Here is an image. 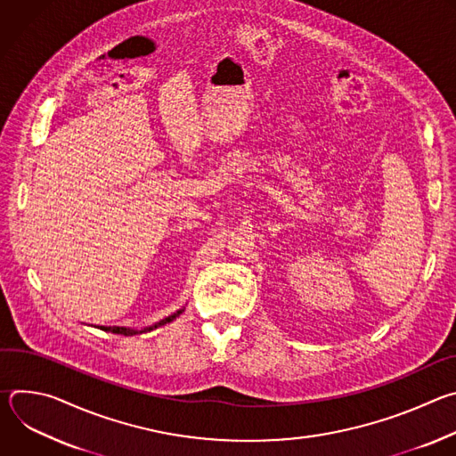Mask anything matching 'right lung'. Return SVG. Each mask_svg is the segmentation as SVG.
Wrapping results in <instances>:
<instances>
[{
    "label": "right lung",
    "instance_id": "right-lung-1",
    "mask_svg": "<svg viewBox=\"0 0 456 456\" xmlns=\"http://www.w3.org/2000/svg\"><path fill=\"white\" fill-rule=\"evenodd\" d=\"M183 308H185V306H183ZM183 308H180V310H176L175 314H171V315H167V317L160 319L159 322L151 324V327H144V329H141V330H137V329H126V327H101V330H104V332H111V334H120V336H135V334L151 332V330H155V329L162 327V324H167V322H171L173 319H176V317L183 312Z\"/></svg>",
    "mask_w": 456,
    "mask_h": 456
}]
</instances>
